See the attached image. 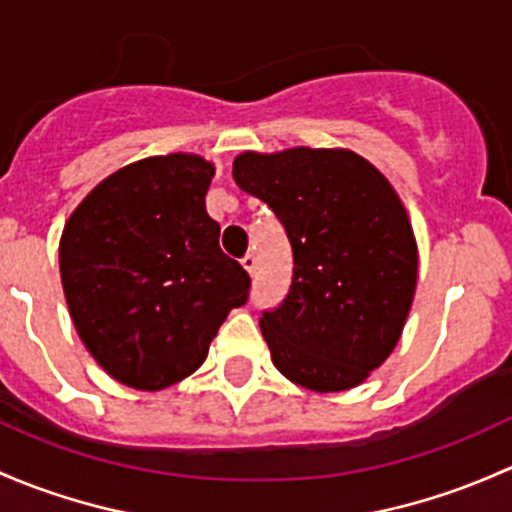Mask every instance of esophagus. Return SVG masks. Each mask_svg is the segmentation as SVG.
I'll list each match as a JSON object with an SVG mask.
<instances>
[{
    "label": "esophagus",
    "instance_id": "1",
    "mask_svg": "<svg viewBox=\"0 0 512 512\" xmlns=\"http://www.w3.org/2000/svg\"><path fill=\"white\" fill-rule=\"evenodd\" d=\"M241 266L246 268V273H249V276H254V273H256V256L246 254L244 258H241Z\"/></svg>",
    "mask_w": 512,
    "mask_h": 512
}]
</instances>
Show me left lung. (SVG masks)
<instances>
[{
  "instance_id": "8db88e82",
  "label": "left lung",
  "mask_w": 512,
  "mask_h": 512,
  "mask_svg": "<svg viewBox=\"0 0 512 512\" xmlns=\"http://www.w3.org/2000/svg\"><path fill=\"white\" fill-rule=\"evenodd\" d=\"M234 179L291 241V288L261 318L273 365L313 392L357 387L394 350L414 300L416 241L397 192L350 150L244 152Z\"/></svg>"
}]
</instances>
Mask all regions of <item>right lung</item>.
<instances>
[{"instance_id":"add662e5","label":"right lung","mask_w":512,"mask_h":512,"mask_svg":"<svg viewBox=\"0 0 512 512\" xmlns=\"http://www.w3.org/2000/svg\"><path fill=\"white\" fill-rule=\"evenodd\" d=\"M214 167L197 155L147 157L78 204L61 236V283L96 362L128 387L157 392L207 360L251 278L219 246L207 214Z\"/></svg>"}]
</instances>
